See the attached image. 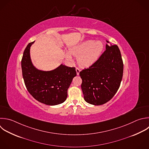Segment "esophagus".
<instances>
[{
	"label": "esophagus",
	"mask_w": 149,
	"mask_h": 149,
	"mask_svg": "<svg viewBox=\"0 0 149 149\" xmlns=\"http://www.w3.org/2000/svg\"><path fill=\"white\" fill-rule=\"evenodd\" d=\"M76 70L77 74V75H79V73H80V69H79V68H76Z\"/></svg>",
	"instance_id": "obj_1"
}]
</instances>
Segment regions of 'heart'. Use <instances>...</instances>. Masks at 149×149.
I'll use <instances>...</instances> for the list:
<instances>
[{"label": "heart", "mask_w": 149, "mask_h": 149, "mask_svg": "<svg viewBox=\"0 0 149 149\" xmlns=\"http://www.w3.org/2000/svg\"><path fill=\"white\" fill-rule=\"evenodd\" d=\"M104 45L101 41L91 40L86 41L70 49L69 53H66V57L69 61H72L70 54L78 57V63L80 66L87 68L93 65L99 59L102 54Z\"/></svg>", "instance_id": "b5f03b06"}]
</instances>
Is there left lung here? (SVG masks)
Here are the masks:
<instances>
[{"label": "left lung", "instance_id": "8db88e82", "mask_svg": "<svg viewBox=\"0 0 149 149\" xmlns=\"http://www.w3.org/2000/svg\"><path fill=\"white\" fill-rule=\"evenodd\" d=\"M123 72V63L118 47L106 44L105 51L97 62L79 73L84 100L95 105L109 101L119 88Z\"/></svg>", "mask_w": 149, "mask_h": 149}]
</instances>
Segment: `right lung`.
I'll return each instance as SVG.
<instances>
[{
  "instance_id": "obj_1",
  "label": "right lung",
  "mask_w": 149,
  "mask_h": 149,
  "mask_svg": "<svg viewBox=\"0 0 149 149\" xmlns=\"http://www.w3.org/2000/svg\"><path fill=\"white\" fill-rule=\"evenodd\" d=\"M34 42L29 43L22 59V74L26 87L30 94L38 101L48 105L63 102L68 96L73 78L76 76V69L61 65L48 72L37 69L32 64L30 49Z\"/></svg>"
}]
</instances>
